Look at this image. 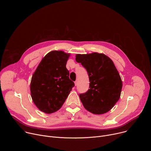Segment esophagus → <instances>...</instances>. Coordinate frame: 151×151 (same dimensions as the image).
<instances>
[{
	"mask_svg": "<svg viewBox=\"0 0 151 151\" xmlns=\"http://www.w3.org/2000/svg\"><path fill=\"white\" fill-rule=\"evenodd\" d=\"M77 84H78V81H76L75 82V86H76V85H77Z\"/></svg>",
	"mask_w": 151,
	"mask_h": 151,
	"instance_id": "obj_1",
	"label": "esophagus"
}]
</instances>
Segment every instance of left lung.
<instances>
[{"label":"left lung","mask_w":151,"mask_h":151,"mask_svg":"<svg viewBox=\"0 0 151 151\" xmlns=\"http://www.w3.org/2000/svg\"><path fill=\"white\" fill-rule=\"evenodd\" d=\"M76 61L87 70L90 89L79 94L85 108L100 115L109 111L120 98L122 82L113 61L102 53L76 55Z\"/></svg>","instance_id":"8db88e82"}]
</instances>
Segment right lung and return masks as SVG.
Returning <instances> with one entry per match:
<instances>
[{
  "label": "right lung",
  "mask_w": 151,
  "mask_h": 151,
  "mask_svg": "<svg viewBox=\"0 0 151 151\" xmlns=\"http://www.w3.org/2000/svg\"><path fill=\"white\" fill-rule=\"evenodd\" d=\"M70 55L63 51L48 52L32 75L31 97L40 111L50 114L58 111L75 85L66 66Z\"/></svg>",
  "instance_id": "right-lung-1"
}]
</instances>
